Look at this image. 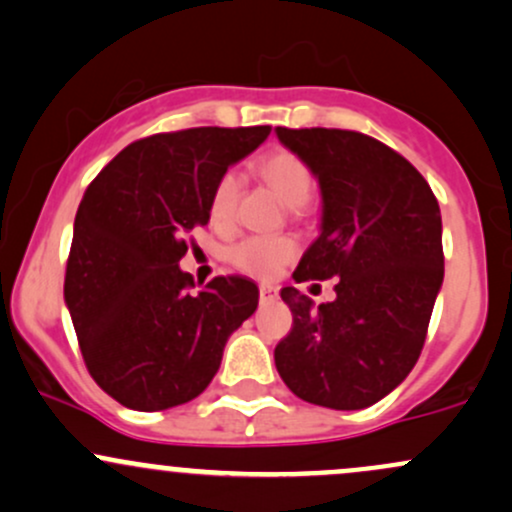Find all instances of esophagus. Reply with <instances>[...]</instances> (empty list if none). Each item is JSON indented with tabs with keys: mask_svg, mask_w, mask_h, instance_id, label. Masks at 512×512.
Segmentation results:
<instances>
[{
	"mask_svg": "<svg viewBox=\"0 0 512 512\" xmlns=\"http://www.w3.org/2000/svg\"><path fill=\"white\" fill-rule=\"evenodd\" d=\"M260 299L265 301V303L277 299V286H272V284H260Z\"/></svg>",
	"mask_w": 512,
	"mask_h": 512,
	"instance_id": "obj_1",
	"label": "esophagus"
}]
</instances>
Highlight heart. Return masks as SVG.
<instances>
[{"instance_id": "heart-1", "label": "heart", "mask_w": 512, "mask_h": 512, "mask_svg": "<svg viewBox=\"0 0 512 512\" xmlns=\"http://www.w3.org/2000/svg\"><path fill=\"white\" fill-rule=\"evenodd\" d=\"M257 172L274 189L286 206L299 209L313 192V172L299 155L291 150H274L257 165ZM240 179L235 172L218 177L209 199V216L216 226H228L238 206ZM296 243L284 235H250L230 247L228 257L235 267L255 277H272L286 262L294 260Z\"/></svg>"}]
</instances>
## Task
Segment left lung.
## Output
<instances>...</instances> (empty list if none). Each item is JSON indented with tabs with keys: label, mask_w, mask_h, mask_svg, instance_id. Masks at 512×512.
<instances>
[{
	"label": "left lung",
	"mask_w": 512,
	"mask_h": 512,
	"mask_svg": "<svg viewBox=\"0 0 512 512\" xmlns=\"http://www.w3.org/2000/svg\"><path fill=\"white\" fill-rule=\"evenodd\" d=\"M323 196L320 235L294 282L338 279L313 306L284 286L291 333L274 364L296 396L335 411L381 401L411 374L445 277L442 216L430 184L389 145L340 128H277ZM318 286V284H313Z\"/></svg>",
	"instance_id": "obj_1"
}]
</instances>
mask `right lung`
Listing matches in <instances>:
<instances>
[{"label": "right lung", "instance_id": "add662e5", "mask_svg": "<svg viewBox=\"0 0 512 512\" xmlns=\"http://www.w3.org/2000/svg\"><path fill=\"white\" fill-rule=\"evenodd\" d=\"M272 128H187L123 148L89 184L75 216L65 303L89 374L121 406L165 411L199 396L223 347L255 313L250 279L194 291L179 269L209 223L218 177Z\"/></svg>", "mask_w": 512, "mask_h": 512}]
</instances>
